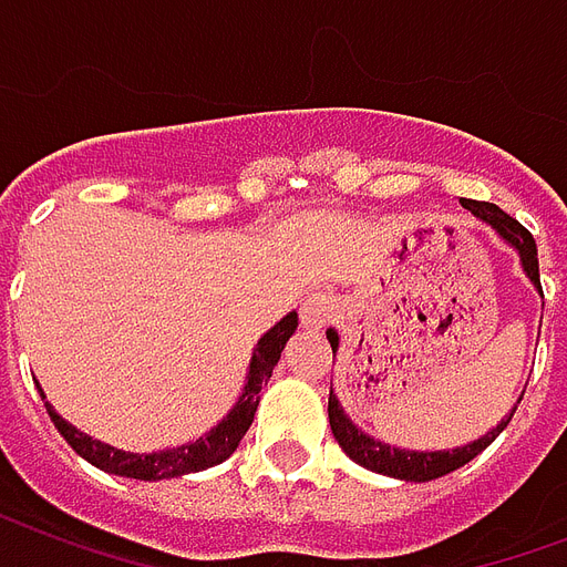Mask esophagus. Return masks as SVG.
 Masks as SVG:
<instances>
[{
    "instance_id": "obj_1",
    "label": "esophagus",
    "mask_w": 567,
    "mask_h": 567,
    "mask_svg": "<svg viewBox=\"0 0 567 567\" xmlns=\"http://www.w3.org/2000/svg\"><path fill=\"white\" fill-rule=\"evenodd\" d=\"M301 326L308 331H319L329 326L331 319H334V305H331L326 296H310L305 305H301Z\"/></svg>"
}]
</instances>
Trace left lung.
I'll return each instance as SVG.
<instances>
[{
    "label": "left lung",
    "mask_w": 567,
    "mask_h": 567,
    "mask_svg": "<svg viewBox=\"0 0 567 567\" xmlns=\"http://www.w3.org/2000/svg\"><path fill=\"white\" fill-rule=\"evenodd\" d=\"M463 206L470 208L475 218H481L484 224H491L499 238H505V245L520 254V266L526 271V278L535 284V289L542 292V275H538V248H535V238L523 224L505 215L499 206H493V203H478V199H466ZM544 296V292H542ZM326 338L331 343V352H338V331L329 329L326 331ZM520 403V400H517ZM517 410V406H514ZM514 410L505 415V419L491 430V433H484L481 440L470 442V445H461V449H445V451H406V449H394V445H385V442L373 440L368 436L364 430H359L352 424L343 406H340L338 394L331 391L329 394V424L331 433H334V440L343 451H347V457L364 466L370 472H380V475H389V478H400V481H433L442 478V475H449V472L461 470L472 457H478L481 451L487 449L496 436H499L502 430L508 427L511 415Z\"/></svg>",
    "instance_id": "left-lung-1"
}]
</instances>
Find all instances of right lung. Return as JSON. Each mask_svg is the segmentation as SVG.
Wrapping results in <instances>:
<instances>
[{
	"instance_id": "add662e5",
	"label": "right lung",
	"mask_w": 567,
	"mask_h": 567,
	"mask_svg": "<svg viewBox=\"0 0 567 567\" xmlns=\"http://www.w3.org/2000/svg\"><path fill=\"white\" fill-rule=\"evenodd\" d=\"M299 329V313L292 310L287 317L280 319L275 329H268L262 338H259L254 355H250L248 380H245V389L238 394L236 406L227 412V419H220L215 427L208 430L206 436H199L197 442H187V445H178V449L167 451H152V454H134V451H122L106 445L101 440H92L89 433L76 430L74 424H68L62 415H59L50 403L47 406V415L56 424V430L65 436V442L71 449L89 461L97 470L110 472V475H122V478H137V481H161V478H178V475H187V472H203L208 466H218L224 463L238 449L241 436L248 433L250 421H254V412L259 406V391L266 389L271 370L280 361V352L287 347V340L292 338V331ZM41 391V389H38ZM41 400H44V391H41Z\"/></svg>"
}]
</instances>
